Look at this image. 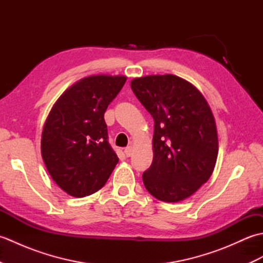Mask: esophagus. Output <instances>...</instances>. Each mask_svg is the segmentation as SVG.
<instances>
[{
  "label": "esophagus",
  "instance_id": "1",
  "mask_svg": "<svg viewBox=\"0 0 263 263\" xmlns=\"http://www.w3.org/2000/svg\"><path fill=\"white\" fill-rule=\"evenodd\" d=\"M132 147L131 146H128V147H126L125 149H124V154L126 155V157H130V156L132 155Z\"/></svg>",
  "mask_w": 263,
  "mask_h": 263
}]
</instances>
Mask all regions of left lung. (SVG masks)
I'll list each match as a JSON object with an SVG mask.
<instances>
[{"label":"left lung","instance_id":"left-lung-1","mask_svg":"<svg viewBox=\"0 0 263 263\" xmlns=\"http://www.w3.org/2000/svg\"><path fill=\"white\" fill-rule=\"evenodd\" d=\"M131 88L155 122L154 159L143 172L144 186L164 202L189 198L209 180L217 160V128L208 103L173 74L137 78Z\"/></svg>","mask_w":263,"mask_h":263}]
</instances>
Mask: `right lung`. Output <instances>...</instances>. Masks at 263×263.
<instances>
[{
    "label": "right lung",
    "mask_w": 263,
    "mask_h": 263,
    "mask_svg": "<svg viewBox=\"0 0 263 263\" xmlns=\"http://www.w3.org/2000/svg\"><path fill=\"white\" fill-rule=\"evenodd\" d=\"M125 81L123 76L85 78L49 111L42 133L43 160L54 182L72 197L97 192L119 163L104 114Z\"/></svg>",
    "instance_id": "obj_1"
}]
</instances>
